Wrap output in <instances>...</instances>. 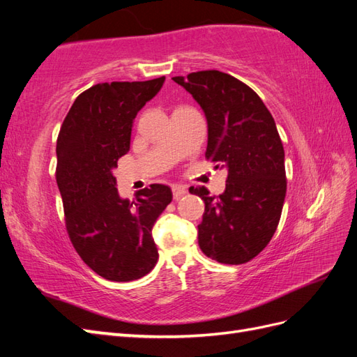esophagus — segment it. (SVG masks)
<instances>
[{
  "instance_id": "esophagus-1",
  "label": "esophagus",
  "mask_w": 357,
  "mask_h": 357,
  "mask_svg": "<svg viewBox=\"0 0 357 357\" xmlns=\"http://www.w3.org/2000/svg\"><path fill=\"white\" fill-rule=\"evenodd\" d=\"M186 192H188V189L185 186H181V185L172 186V195H174V198H180L183 195H186Z\"/></svg>"
}]
</instances>
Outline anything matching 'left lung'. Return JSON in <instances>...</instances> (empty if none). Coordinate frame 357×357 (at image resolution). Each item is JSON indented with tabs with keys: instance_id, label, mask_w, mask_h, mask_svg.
<instances>
[{
	"instance_id": "obj_1",
	"label": "left lung",
	"mask_w": 357,
	"mask_h": 357,
	"mask_svg": "<svg viewBox=\"0 0 357 357\" xmlns=\"http://www.w3.org/2000/svg\"><path fill=\"white\" fill-rule=\"evenodd\" d=\"M202 109L208 125L205 158L226 168V189L205 202L198 244L205 256L228 265L245 264L271 241L286 197L284 149L274 117L257 93L222 71L172 77Z\"/></svg>"
}]
</instances>
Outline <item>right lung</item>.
<instances>
[{
    "label": "right lung",
    "mask_w": 357,
    "mask_h": 357,
    "mask_svg": "<svg viewBox=\"0 0 357 357\" xmlns=\"http://www.w3.org/2000/svg\"><path fill=\"white\" fill-rule=\"evenodd\" d=\"M165 77L95 84L80 93L63 121L56 143V183L75 252L112 282H131L158 262L152 229L172 199L168 186L119 195L113 169L129 152L137 113L158 95Z\"/></svg>",
    "instance_id": "1"
}]
</instances>
